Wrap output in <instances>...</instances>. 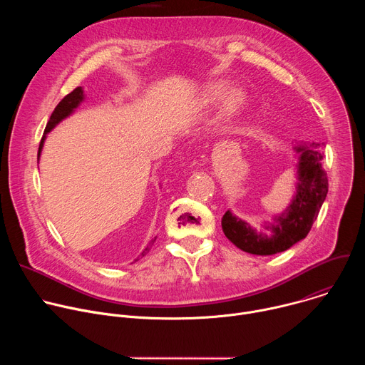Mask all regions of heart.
Returning <instances> with one entry per match:
<instances>
[{"mask_svg": "<svg viewBox=\"0 0 365 365\" xmlns=\"http://www.w3.org/2000/svg\"><path fill=\"white\" fill-rule=\"evenodd\" d=\"M224 89H225L224 83L210 85L205 91V101L210 102V103H215L221 98ZM244 102H245V92L241 88H232L224 96V111H225V114L227 115L235 114L244 106Z\"/></svg>", "mask_w": 365, "mask_h": 365, "instance_id": "heart-1", "label": "heart"}]
</instances>
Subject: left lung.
I'll use <instances>...</instances> for the list:
<instances>
[{
	"label": "left lung",
	"instance_id": "8db88e82",
	"mask_svg": "<svg viewBox=\"0 0 365 365\" xmlns=\"http://www.w3.org/2000/svg\"><path fill=\"white\" fill-rule=\"evenodd\" d=\"M296 193L286 211L276 215L273 222L257 231L248 222L237 218L231 211L222 217L225 237L240 250L255 255H272L289 250L306 238L318 218L321 206L328 193V178L322 169V144L299 143Z\"/></svg>",
	"mask_w": 365,
	"mask_h": 365
}]
</instances>
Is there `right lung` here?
<instances>
[{"label":"right lung","instance_id":"obj_1","mask_svg":"<svg viewBox=\"0 0 365 365\" xmlns=\"http://www.w3.org/2000/svg\"><path fill=\"white\" fill-rule=\"evenodd\" d=\"M83 98H85L83 89H82L81 86H78L76 89H73L71 93H68V95L58 103V107L55 108L53 113H51L50 120L47 121L44 134H43V137H41V141H40V145H38V153H37V162H38V159H40V153H41V148H43V144H44V140H46V134L50 133L51 130H53L62 120H65L66 117H69V115L81 106V102L83 101ZM154 241H155V238L150 241V244L144 248V251L141 252V255H144V254H147V252L150 251V247L154 244Z\"/></svg>","mask_w":365,"mask_h":365}]
</instances>
